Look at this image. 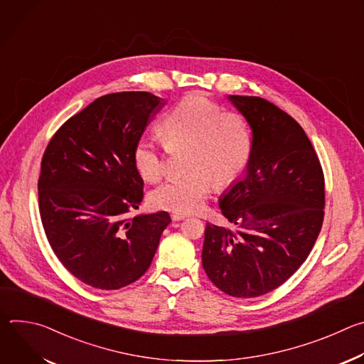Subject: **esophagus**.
I'll return each mask as SVG.
<instances>
[{"label":"esophagus","instance_id":"1","mask_svg":"<svg viewBox=\"0 0 364 364\" xmlns=\"http://www.w3.org/2000/svg\"><path fill=\"white\" fill-rule=\"evenodd\" d=\"M186 218H187V215H186V213H178V212H174V213H171V219H173L174 222L183 220V219H186Z\"/></svg>","mask_w":364,"mask_h":364}]
</instances>
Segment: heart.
Wrapping results in <instances>:
<instances>
[{
  "instance_id": "1",
  "label": "heart",
  "mask_w": 364,
  "mask_h": 364,
  "mask_svg": "<svg viewBox=\"0 0 364 364\" xmlns=\"http://www.w3.org/2000/svg\"><path fill=\"white\" fill-rule=\"evenodd\" d=\"M163 132L168 144H190L186 157L190 171L171 177L151 193L149 201L157 209L178 213L203 209L215 183L218 187L230 186L250 159L252 139L246 121L200 95L177 103L163 119ZM132 163L149 183L159 181L166 173L163 154L148 136L136 141Z\"/></svg>"
}]
</instances>
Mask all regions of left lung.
Here are the masks:
<instances>
[{"label":"left lung","instance_id":"obj_1","mask_svg":"<svg viewBox=\"0 0 364 364\" xmlns=\"http://www.w3.org/2000/svg\"><path fill=\"white\" fill-rule=\"evenodd\" d=\"M228 100L252 129L245 176L220 196L237 232L205 225L201 264L225 294L255 298L282 285L304 264L324 219V174L301 125L257 96Z\"/></svg>","mask_w":364,"mask_h":364}]
</instances>
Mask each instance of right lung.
<instances>
[{
	"label": "right lung",
	"mask_w": 364,
	"mask_h": 364,
	"mask_svg": "<svg viewBox=\"0 0 364 364\" xmlns=\"http://www.w3.org/2000/svg\"><path fill=\"white\" fill-rule=\"evenodd\" d=\"M164 105L149 92L100 96L68 119L44 151L41 223L63 267L89 287L119 289L139 279L171 222L167 212L125 218L144 197L134 146Z\"/></svg>",
	"instance_id": "obj_1"
}]
</instances>
